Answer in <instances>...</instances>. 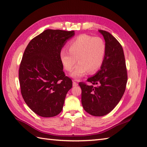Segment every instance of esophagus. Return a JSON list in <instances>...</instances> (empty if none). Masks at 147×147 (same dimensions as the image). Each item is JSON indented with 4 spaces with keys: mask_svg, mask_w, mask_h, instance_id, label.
<instances>
[{
    "mask_svg": "<svg viewBox=\"0 0 147 147\" xmlns=\"http://www.w3.org/2000/svg\"><path fill=\"white\" fill-rule=\"evenodd\" d=\"M78 86V84L76 82H75V81H73V86L76 87V86Z\"/></svg>",
    "mask_w": 147,
    "mask_h": 147,
    "instance_id": "esophagus-1",
    "label": "esophagus"
}]
</instances>
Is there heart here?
I'll return each mask as SVG.
<instances>
[{
  "label": "heart",
  "mask_w": 147,
  "mask_h": 147,
  "mask_svg": "<svg viewBox=\"0 0 147 147\" xmlns=\"http://www.w3.org/2000/svg\"><path fill=\"white\" fill-rule=\"evenodd\" d=\"M68 47L69 51L61 50L60 58L64 68L68 71L73 69L78 59L79 63L70 74L74 79H80L88 71L95 72L102 66L106 47L101 38L83 34L71 40Z\"/></svg>",
  "instance_id": "heart-1"
}]
</instances>
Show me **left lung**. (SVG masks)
Segmentation results:
<instances>
[{"instance_id": "obj_1", "label": "left lung", "mask_w": 147, "mask_h": 147, "mask_svg": "<svg viewBox=\"0 0 147 147\" xmlns=\"http://www.w3.org/2000/svg\"><path fill=\"white\" fill-rule=\"evenodd\" d=\"M99 31L105 40L106 51L100 69L87 80L95 86L79 83L84 109L94 116H104L115 108L122 98L128 80L122 46L109 32Z\"/></svg>"}]
</instances>
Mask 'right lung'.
<instances>
[{"label": "right lung", "instance_id": "right-lung-1", "mask_svg": "<svg viewBox=\"0 0 147 147\" xmlns=\"http://www.w3.org/2000/svg\"><path fill=\"white\" fill-rule=\"evenodd\" d=\"M74 31L47 29L29 42L19 67L22 96L38 116L50 118L63 109L72 81L65 76L60 58L61 48Z\"/></svg>", "mask_w": 147, "mask_h": 147}]
</instances>
